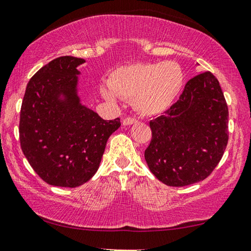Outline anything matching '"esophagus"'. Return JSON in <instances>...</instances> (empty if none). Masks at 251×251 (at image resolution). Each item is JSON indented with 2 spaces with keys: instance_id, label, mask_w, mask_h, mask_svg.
Wrapping results in <instances>:
<instances>
[{
  "instance_id": "esophagus-1",
  "label": "esophagus",
  "mask_w": 251,
  "mask_h": 251,
  "mask_svg": "<svg viewBox=\"0 0 251 251\" xmlns=\"http://www.w3.org/2000/svg\"><path fill=\"white\" fill-rule=\"evenodd\" d=\"M136 123H137V119H135V118L126 117V118L123 119V125H125V126H129V125L136 124Z\"/></svg>"
}]
</instances>
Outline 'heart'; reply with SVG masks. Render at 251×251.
I'll use <instances>...</instances> for the list:
<instances>
[{"label":"heart","instance_id":"heart-1","mask_svg":"<svg viewBox=\"0 0 251 251\" xmlns=\"http://www.w3.org/2000/svg\"><path fill=\"white\" fill-rule=\"evenodd\" d=\"M184 84V73L175 62L137 63L122 66L110 74L101 96L114 102L118 97L130 98L138 113L154 116L166 111L177 98Z\"/></svg>","mask_w":251,"mask_h":251}]
</instances>
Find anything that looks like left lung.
I'll return each instance as SVG.
<instances>
[{"label":"left lung","instance_id":"obj_1","mask_svg":"<svg viewBox=\"0 0 251 251\" xmlns=\"http://www.w3.org/2000/svg\"><path fill=\"white\" fill-rule=\"evenodd\" d=\"M227 122L218 78L211 72L190 78L178 101L150 122L152 140L144 152L149 169L168 186L204 180L226 151Z\"/></svg>","mask_w":251,"mask_h":251}]
</instances>
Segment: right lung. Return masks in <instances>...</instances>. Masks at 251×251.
I'll list each match as a JSON object with an SVG mask.
<instances>
[{
	"label": "right lung",
	"mask_w": 251,
	"mask_h": 251,
	"mask_svg": "<svg viewBox=\"0 0 251 251\" xmlns=\"http://www.w3.org/2000/svg\"><path fill=\"white\" fill-rule=\"evenodd\" d=\"M83 58L62 56L43 66L27 84L20 111L22 152L51 186L74 187L99 169L109 136L121 119L104 121L78 95Z\"/></svg>",
	"instance_id": "right-lung-1"
}]
</instances>
